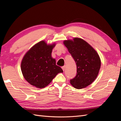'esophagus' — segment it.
I'll return each mask as SVG.
<instances>
[{
	"label": "esophagus",
	"mask_w": 121,
	"mask_h": 121,
	"mask_svg": "<svg viewBox=\"0 0 121 121\" xmlns=\"http://www.w3.org/2000/svg\"><path fill=\"white\" fill-rule=\"evenodd\" d=\"M62 69H63V70L64 71L65 70V65H64V66H63V67H62Z\"/></svg>",
	"instance_id": "esophagus-1"
}]
</instances>
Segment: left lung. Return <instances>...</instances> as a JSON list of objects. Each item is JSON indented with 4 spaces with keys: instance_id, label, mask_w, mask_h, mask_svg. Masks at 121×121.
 I'll list each match as a JSON object with an SVG mask.
<instances>
[{
    "instance_id": "left-lung-1",
    "label": "left lung",
    "mask_w": 121,
    "mask_h": 121,
    "mask_svg": "<svg viewBox=\"0 0 121 121\" xmlns=\"http://www.w3.org/2000/svg\"><path fill=\"white\" fill-rule=\"evenodd\" d=\"M64 45L74 58L77 65V74L70 80L76 89L85 88L92 83L98 76L101 66L98 54L85 40L79 38L64 41Z\"/></svg>"
}]
</instances>
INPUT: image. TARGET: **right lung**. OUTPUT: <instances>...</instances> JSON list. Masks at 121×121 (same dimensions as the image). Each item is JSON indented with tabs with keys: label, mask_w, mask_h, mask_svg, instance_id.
<instances>
[{
	"label": "right lung",
	"mask_w": 121,
	"mask_h": 121,
	"mask_svg": "<svg viewBox=\"0 0 121 121\" xmlns=\"http://www.w3.org/2000/svg\"><path fill=\"white\" fill-rule=\"evenodd\" d=\"M55 43L47 44L45 41L36 43L25 54L21 63V71L26 80L38 88L47 86L61 68L52 56Z\"/></svg>",
	"instance_id": "add662e5"
}]
</instances>
